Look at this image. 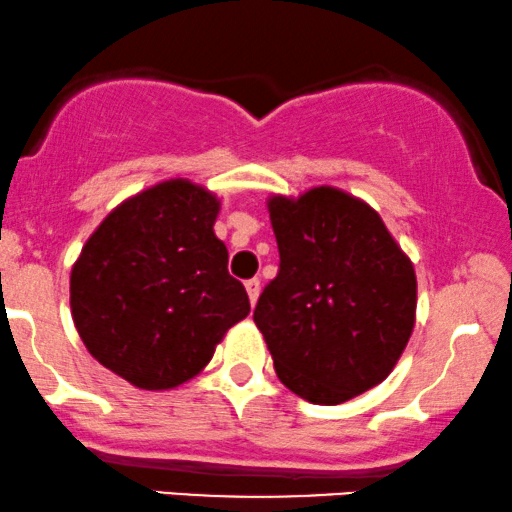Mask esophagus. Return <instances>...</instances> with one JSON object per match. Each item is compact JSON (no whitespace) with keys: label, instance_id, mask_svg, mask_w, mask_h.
Masks as SVG:
<instances>
[{"label":"esophagus","instance_id":"1","mask_svg":"<svg viewBox=\"0 0 512 512\" xmlns=\"http://www.w3.org/2000/svg\"><path fill=\"white\" fill-rule=\"evenodd\" d=\"M244 287H246V294H249L251 306H256L258 294H261V280H258V277H254V280H246Z\"/></svg>","mask_w":512,"mask_h":512}]
</instances>
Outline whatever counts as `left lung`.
<instances>
[{
  "label": "left lung",
  "mask_w": 512,
  "mask_h": 512,
  "mask_svg": "<svg viewBox=\"0 0 512 512\" xmlns=\"http://www.w3.org/2000/svg\"><path fill=\"white\" fill-rule=\"evenodd\" d=\"M280 273L254 323L287 389L337 406L394 370L415 327L418 280L380 213L337 187L268 199Z\"/></svg>",
  "instance_id": "obj_1"
}]
</instances>
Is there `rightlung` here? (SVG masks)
<instances>
[{"instance_id":"add662e5","label":"right lung","mask_w":512,"mask_h":512,"mask_svg":"<svg viewBox=\"0 0 512 512\" xmlns=\"http://www.w3.org/2000/svg\"><path fill=\"white\" fill-rule=\"evenodd\" d=\"M218 211L206 187L166 180L118 204L82 246L71 270L75 330L132 387L192 380L251 311L213 232Z\"/></svg>"}]
</instances>
